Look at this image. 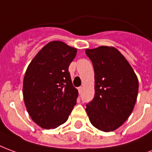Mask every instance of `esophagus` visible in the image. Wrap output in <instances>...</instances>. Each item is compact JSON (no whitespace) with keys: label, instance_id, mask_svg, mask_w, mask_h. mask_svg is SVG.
Here are the masks:
<instances>
[{"label":"esophagus","instance_id":"1","mask_svg":"<svg viewBox=\"0 0 152 152\" xmlns=\"http://www.w3.org/2000/svg\"><path fill=\"white\" fill-rule=\"evenodd\" d=\"M77 90H78V92H79V94H80V93H82V91H83V87H78V88H77Z\"/></svg>","mask_w":152,"mask_h":152}]
</instances>
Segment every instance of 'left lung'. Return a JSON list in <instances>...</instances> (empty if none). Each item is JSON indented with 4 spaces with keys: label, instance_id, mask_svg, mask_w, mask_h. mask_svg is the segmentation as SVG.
Segmentation results:
<instances>
[{
    "label": "left lung",
    "instance_id": "obj_1",
    "mask_svg": "<svg viewBox=\"0 0 152 152\" xmlns=\"http://www.w3.org/2000/svg\"><path fill=\"white\" fill-rule=\"evenodd\" d=\"M95 71V96L87 104L93 126L110 132L122 126L137 100L138 80L126 57L112 46L86 49Z\"/></svg>",
    "mask_w": 152,
    "mask_h": 152
}]
</instances>
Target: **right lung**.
<instances>
[{"label": "right lung", "instance_id": "1", "mask_svg": "<svg viewBox=\"0 0 152 152\" xmlns=\"http://www.w3.org/2000/svg\"><path fill=\"white\" fill-rule=\"evenodd\" d=\"M77 48L51 41L41 48L26 69L23 94L26 110L41 128L55 129L68 120L78 91L68 71Z\"/></svg>", "mask_w": 152, "mask_h": 152}]
</instances>
